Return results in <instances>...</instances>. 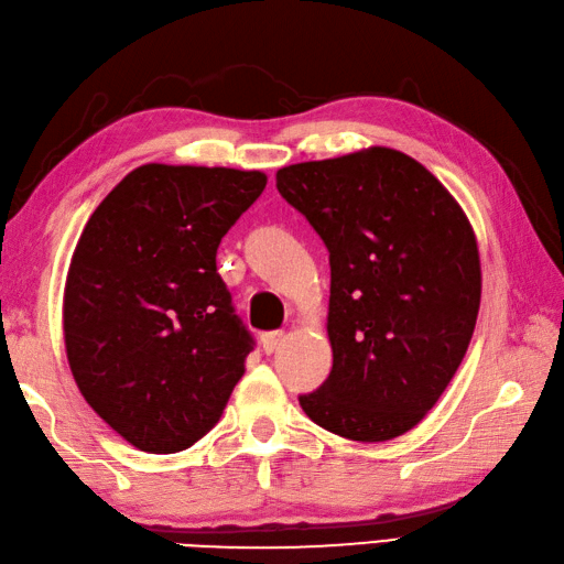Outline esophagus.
<instances>
[{"mask_svg": "<svg viewBox=\"0 0 564 564\" xmlns=\"http://www.w3.org/2000/svg\"><path fill=\"white\" fill-rule=\"evenodd\" d=\"M282 340H284V333H282V330L262 333V338H260V343H262V350H265L268 355H272L274 350H278V348L282 346Z\"/></svg>", "mask_w": 564, "mask_h": 564, "instance_id": "obj_1", "label": "esophagus"}]
</instances>
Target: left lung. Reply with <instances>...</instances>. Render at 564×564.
Segmentation results:
<instances>
[{
  "label": "left lung",
  "instance_id": "obj_1",
  "mask_svg": "<svg viewBox=\"0 0 564 564\" xmlns=\"http://www.w3.org/2000/svg\"><path fill=\"white\" fill-rule=\"evenodd\" d=\"M278 189L330 262L333 367L299 404L343 438L392 441L435 406L473 340V226L426 167L392 148L282 167Z\"/></svg>",
  "mask_w": 564,
  "mask_h": 564
}]
</instances>
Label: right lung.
I'll return each mask as SVG.
<instances>
[{
    "label": "right lung",
    "instance_id": "1",
    "mask_svg": "<svg viewBox=\"0 0 564 564\" xmlns=\"http://www.w3.org/2000/svg\"><path fill=\"white\" fill-rule=\"evenodd\" d=\"M265 185L258 170L148 163L77 240L63 299L67 362L87 404L138 451L197 443L246 372L256 340L216 250Z\"/></svg>",
    "mask_w": 564,
    "mask_h": 564
}]
</instances>
